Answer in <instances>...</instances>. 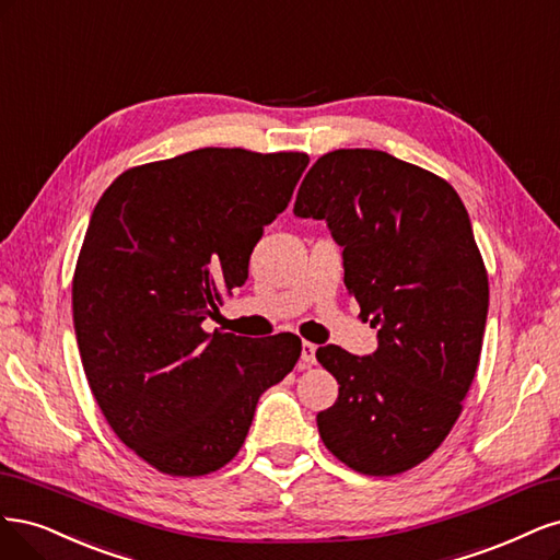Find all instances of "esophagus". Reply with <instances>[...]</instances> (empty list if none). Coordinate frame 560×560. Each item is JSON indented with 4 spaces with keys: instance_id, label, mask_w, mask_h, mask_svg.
<instances>
[{
    "instance_id": "1",
    "label": "esophagus",
    "mask_w": 560,
    "mask_h": 560,
    "mask_svg": "<svg viewBox=\"0 0 560 560\" xmlns=\"http://www.w3.org/2000/svg\"><path fill=\"white\" fill-rule=\"evenodd\" d=\"M300 360L302 365H314L316 363V345H312V341H302V353H300Z\"/></svg>"
}]
</instances>
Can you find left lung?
I'll return each instance as SVG.
<instances>
[{
    "instance_id": "1",
    "label": "left lung",
    "mask_w": 560,
    "mask_h": 560,
    "mask_svg": "<svg viewBox=\"0 0 560 560\" xmlns=\"http://www.w3.org/2000/svg\"><path fill=\"white\" fill-rule=\"evenodd\" d=\"M293 211L328 223L349 293L378 328L372 355L316 351L339 384L320 440L360 475L407 472L454 428L479 365L489 275L470 215L444 178L372 149L320 155Z\"/></svg>"
}]
</instances>
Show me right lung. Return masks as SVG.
<instances>
[{"mask_svg":"<svg viewBox=\"0 0 560 560\" xmlns=\"http://www.w3.org/2000/svg\"><path fill=\"white\" fill-rule=\"evenodd\" d=\"M306 165V153L190 151L122 172L90 215L71 281L81 363L106 423L158 472L221 470L298 363L291 332L254 341L202 320L244 285Z\"/></svg>","mask_w":560,"mask_h":560,"instance_id":"obj_1","label":"right lung"}]
</instances>
